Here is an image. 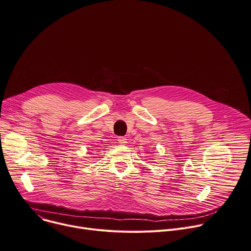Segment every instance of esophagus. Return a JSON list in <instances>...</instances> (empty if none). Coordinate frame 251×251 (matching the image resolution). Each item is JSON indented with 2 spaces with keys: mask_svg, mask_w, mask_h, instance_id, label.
Instances as JSON below:
<instances>
[{
  "mask_svg": "<svg viewBox=\"0 0 251 251\" xmlns=\"http://www.w3.org/2000/svg\"><path fill=\"white\" fill-rule=\"evenodd\" d=\"M118 142L122 145H125L127 143V139L126 137H124V136H120V137H118Z\"/></svg>",
  "mask_w": 251,
  "mask_h": 251,
  "instance_id": "1",
  "label": "esophagus"
}]
</instances>
